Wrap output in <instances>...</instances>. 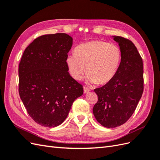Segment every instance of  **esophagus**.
<instances>
[{
	"mask_svg": "<svg viewBox=\"0 0 160 160\" xmlns=\"http://www.w3.org/2000/svg\"><path fill=\"white\" fill-rule=\"evenodd\" d=\"M83 90H84V93H88V92L90 91V89L88 88H85V87H83Z\"/></svg>",
	"mask_w": 160,
	"mask_h": 160,
	"instance_id": "esophagus-1",
	"label": "esophagus"
}]
</instances>
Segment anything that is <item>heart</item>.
<instances>
[{
  "instance_id": "1",
  "label": "heart",
  "mask_w": 160,
  "mask_h": 160,
  "mask_svg": "<svg viewBox=\"0 0 160 160\" xmlns=\"http://www.w3.org/2000/svg\"><path fill=\"white\" fill-rule=\"evenodd\" d=\"M122 61L118 45L103 41L82 43L75 49V54L67 57L66 64L71 76L81 80L86 72L91 83L105 84L113 79Z\"/></svg>"
}]
</instances>
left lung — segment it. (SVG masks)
Wrapping results in <instances>:
<instances>
[{"label":"left lung","instance_id":"obj_1","mask_svg":"<svg viewBox=\"0 0 160 160\" xmlns=\"http://www.w3.org/2000/svg\"><path fill=\"white\" fill-rule=\"evenodd\" d=\"M113 39L119 43L122 61L113 79L94 89L98 101L93 109L97 121L108 128L120 126L131 118L144 88L143 61L136 47L122 37Z\"/></svg>","mask_w":160,"mask_h":160}]
</instances>
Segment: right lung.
Here are the masks:
<instances>
[{"label": "right lung", "mask_w": 160, "mask_h": 160, "mask_svg": "<svg viewBox=\"0 0 160 160\" xmlns=\"http://www.w3.org/2000/svg\"><path fill=\"white\" fill-rule=\"evenodd\" d=\"M72 38L65 33L35 38L18 66V93L30 117L42 126L54 128L67 118L73 101L83 93L69 75L66 58Z\"/></svg>", "instance_id": "right-lung-1"}]
</instances>
